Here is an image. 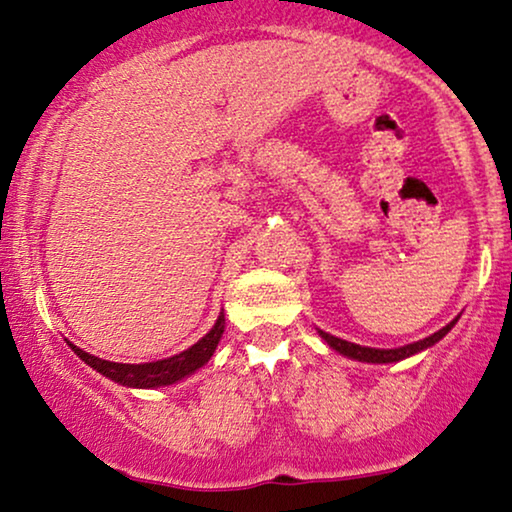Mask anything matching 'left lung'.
Returning <instances> with one entry per match:
<instances>
[{
    "label": "left lung",
    "instance_id": "obj_1",
    "mask_svg": "<svg viewBox=\"0 0 512 512\" xmlns=\"http://www.w3.org/2000/svg\"><path fill=\"white\" fill-rule=\"evenodd\" d=\"M456 320H459V316H456L452 323H447L442 330L433 332L431 337L426 339H419V342H412V344H405V346H398V349H372V346H360V344H353V342H346V339H339L335 335H327V332L318 330V335L325 339V344L330 346L332 351L342 353V356L351 358V360H358V363H374V365H386V363H400V360L410 358V356H417V353L431 349V346H435L440 342L442 337L447 335L449 330L456 325Z\"/></svg>",
    "mask_w": 512,
    "mask_h": 512
}]
</instances>
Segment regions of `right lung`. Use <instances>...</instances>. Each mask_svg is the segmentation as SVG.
<instances>
[{
    "mask_svg": "<svg viewBox=\"0 0 512 512\" xmlns=\"http://www.w3.org/2000/svg\"><path fill=\"white\" fill-rule=\"evenodd\" d=\"M224 332V311H220L215 325L210 327V332L206 337H201L194 346H189L187 351L175 353V356L163 358V360H154V363H112V360H102L93 353H86L79 346H74L72 342L70 349L77 353V356L84 360L86 365H91L95 372H100L102 377L112 379L114 384H121L126 388H161V386H170L182 381L189 374H194L196 370H201L203 365L213 358V353L220 344Z\"/></svg>",
    "mask_w": 512,
    "mask_h": 512,
    "instance_id": "1",
    "label": "right lung"
}]
</instances>
